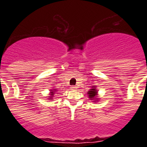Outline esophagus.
Returning <instances> with one entry per match:
<instances>
[{
    "mask_svg": "<svg viewBox=\"0 0 147 147\" xmlns=\"http://www.w3.org/2000/svg\"><path fill=\"white\" fill-rule=\"evenodd\" d=\"M71 90H76V88H77V87H76V86H71Z\"/></svg>",
    "mask_w": 147,
    "mask_h": 147,
    "instance_id": "1",
    "label": "esophagus"
}]
</instances>
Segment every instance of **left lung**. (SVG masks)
I'll return each instance as SVG.
<instances>
[{"label":"left lung","mask_w":147,"mask_h":147,"mask_svg":"<svg viewBox=\"0 0 147 147\" xmlns=\"http://www.w3.org/2000/svg\"><path fill=\"white\" fill-rule=\"evenodd\" d=\"M88 96H89V98H90V99H92V98H94L95 96H96L97 94V91L96 90V89L95 88H93V89H90V91H88Z\"/></svg>","instance_id":"8db88e82"}]
</instances>
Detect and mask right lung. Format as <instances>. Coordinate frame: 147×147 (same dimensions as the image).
I'll use <instances>...</instances> for the list:
<instances>
[{
	"instance_id": "right-lung-1",
	"label": "right lung",
	"mask_w": 147,
	"mask_h": 147,
	"mask_svg": "<svg viewBox=\"0 0 147 147\" xmlns=\"http://www.w3.org/2000/svg\"><path fill=\"white\" fill-rule=\"evenodd\" d=\"M54 90H52V91H51V96H53V94H54ZM50 98H51V96H50ZM50 99H51V98H50Z\"/></svg>"
}]
</instances>
